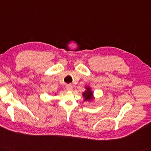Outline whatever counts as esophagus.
Instances as JSON below:
<instances>
[{
	"mask_svg": "<svg viewBox=\"0 0 151 151\" xmlns=\"http://www.w3.org/2000/svg\"><path fill=\"white\" fill-rule=\"evenodd\" d=\"M65 88L68 91H71L73 89V86L71 84H68V85H66Z\"/></svg>",
	"mask_w": 151,
	"mask_h": 151,
	"instance_id": "1",
	"label": "esophagus"
}]
</instances>
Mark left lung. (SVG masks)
I'll list each match as a JSON object with an SVG mask.
<instances>
[{"label":"left lung","instance_id":"1","mask_svg":"<svg viewBox=\"0 0 151 151\" xmlns=\"http://www.w3.org/2000/svg\"><path fill=\"white\" fill-rule=\"evenodd\" d=\"M82 95L83 97H85V100H89L93 96V93L91 92V91L90 90L89 88H87V90L86 91V92H84Z\"/></svg>","mask_w":151,"mask_h":151}]
</instances>
